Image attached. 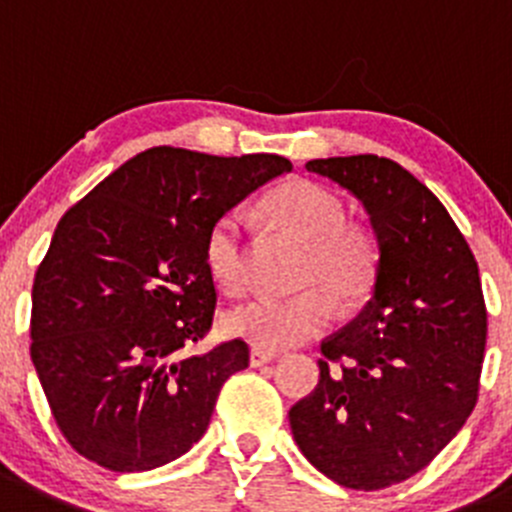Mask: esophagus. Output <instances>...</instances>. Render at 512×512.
<instances>
[{
  "label": "esophagus",
  "mask_w": 512,
  "mask_h": 512,
  "mask_svg": "<svg viewBox=\"0 0 512 512\" xmlns=\"http://www.w3.org/2000/svg\"><path fill=\"white\" fill-rule=\"evenodd\" d=\"M278 353L275 351H265V348H252L250 351V366H265L270 361H275Z\"/></svg>",
  "instance_id": "1"
}]
</instances>
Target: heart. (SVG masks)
Returning a JSON list of instances; mask_svg holds the SVG:
<instances>
[{"label": "heart", "instance_id": "b5f03b06", "mask_svg": "<svg viewBox=\"0 0 512 512\" xmlns=\"http://www.w3.org/2000/svg\"><path fill=\"white\" fill-rule=\"evenodd\" d=\"M262 212L275 227L305 242L298 283L308 288L293 298L260 295L224 315L229 336L255 348L298 346L326 331L333 301L353 305L371 293L379 272V245L364 224L348 222L336 191L308 179H293L262 199ZM204 262L214 283L227 293L247 285V227L237 209L219 214L204 240Z\"/></svg>", "mask_w": 512, "mask_h": 512}]
</instances>
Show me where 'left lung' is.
<instances>
[{
    "mask_svg": "<svg viewBox=\"0 0 512 512\" xmlns=\"http://www.w3.org/2000/svg\"><path fill=\"white\" fill-rule=\"evenodd\" d=\"M348 189L379 242L374 293L321 343V381L290 409L300 452L333 482L384 490L417 475L477 404L487 310L450 212L384 156L305 164Z\"/></svg>",
    "mask_w": 512,
    "mask_h": 512,
    "instance_id": "left-lung-1",
    "label": "left lung"
}]
</instances>
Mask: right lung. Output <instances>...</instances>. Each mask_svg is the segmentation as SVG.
I'll list each match as a JSON object with an SVG mask.
<instances>
[{
    "instance_id": "right-lung-1",
    "label": "right lung",
    "mask_w": 512,
    "mask_h": 512,
    "mask_svg": "<svg viewBox=\"0 0 512 512\" xmlns=\"http://www.w3.org/2000/svg\"><path fill=\"white\" fill-rule=\"evenodd\" d=\"M293 169L275 154L156 146L65 212L32 285V364L62 437L113 472L166 465L207 432L245 341L194 356L217 290L204 240L219 214Z\"/></svg>"
}]
</instances>
